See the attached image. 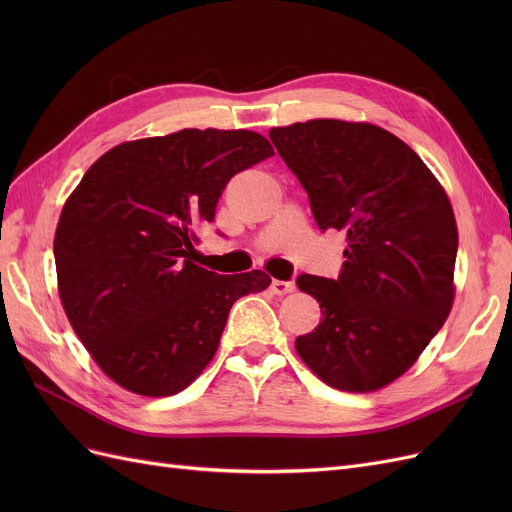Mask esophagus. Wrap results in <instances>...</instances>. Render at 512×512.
<instances>
[{
    "mask_svg": "<svg viewBox=\"0 0 512 512\" xmlns=\"http://www.w3.org/2000/svg\"><path fill=\"white\" fill-rule=\"evenodd\" d=\"M271 290L275 294H288L294 290V282H282V280H273L271 282Z\"/></svg>",
    "mask_w": 512,
    "mask_h": 512,
    "instance_id": "1",
    "label": "esophagus"
}]
</instances>
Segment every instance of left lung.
Masks as SVG:
<instances>
[{
    "label": "left lung",
    "instance_id": "obj_1",
    "mask_svg": "<svg viewBox=\"0 0 512 512\" xmlns=\"http://www.w3.org/2000/svg\"><path fill=\"white\" fill-rule=\"evenodd\" d=\"M269 136L316 224L344 230L348 241L337 280H297L322 320L294 348L333 389L380 391L451 314L459 245L451 200L416 151L374 123L309 119Z\"/></svg>",
    "mask_w": 512,
    "mask_h": 512
}]
</instances>
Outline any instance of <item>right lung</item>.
I'll use <instances>...</instances> for the list:
<instances>
[{
	"label": "right lung",
	"instance_id": "obj_1",
	"mask_svg": "<svg viewBox=\"0 0 512 512\" xmlns=\"http://www.w3.org/2000/svg\"><path fill=\"white\" fill-rule=\"evenodd\" d=\"M273 156L252 130L185 128L108 149L61 209L53 252L64 312L91 359L121 389L168 397L218 352L232 303L265 271L196 265L232 175Z\"/></svg>",
	"mask_w": 512,
	"mask_h": 512
}]
</instances>
